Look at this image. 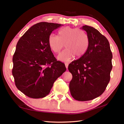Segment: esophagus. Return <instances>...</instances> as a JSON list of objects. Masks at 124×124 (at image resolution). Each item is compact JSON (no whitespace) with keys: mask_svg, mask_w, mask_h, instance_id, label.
Segmentation results:
<instances>
[{"mask_svg":"<svg viewBox=\"0 0 124 124\" xmlns=\"http://www.w3.org/2000/svg\"><path fill=\"white\" fill-rule=\"evenodd\" d=\"M65 66H66L67 69L68 68V63H65Z\"/></svg>","mask_w":124,"mask_h":124,"instance_id":"1","label":"esophagus"}]
</instances>
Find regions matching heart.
<instances>
[{
  "label": "heart",
  "mask_w": 124,
  "mask_h": 124,
  "mask_svg": "<svg viewBox=\"0 0 124 124\" xmlns=\"http://www.w3.org/2000/svg\"><path fill=\"white\" fill-rule=\"evenodd\" d=\"M65 45L66 49L58 54V60L68 62L75 56L81 57L86 51L89 38L86 33L81 29L65 27L58 31V37L51 34L48 38V45L54 53L58 54Z\"/></svg>",
  "instance_id": "1"
}]
</instances>
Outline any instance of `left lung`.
<instances>
[{
  "label": "left lung",
  "instance_id": "1",
  "mask_svg": "<svg viewBox=\"0 0 124 124\" xmlns=\"http://www.w3.org/2000/svg\"><path fill=\"white\" fill-rule=\"evenodd\" d=\"M81 29L87 33L89 46L83 56L69 64L73 76L70 89L75 100L86 101L99 97L106 90L110 81L113 55L108 40L99 31L86 25Z\"/></svg>",
  "mask_w": 124,
  "mask_h": 124
}]
</instances>
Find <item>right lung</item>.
Returning a JSON list of instances; mask_svg holds the SVG:
<instances>
[{"label": "right lung", "instance_id": "obj_1", "mask_svg": "<svg viewBox=\"0 0 124 124\" xmlns=\"http://www.w3.org/2000/svg\"><path fill=\"white\" fill-rule=\"evenodd\" d=\"M61 25L38 23L17 42L12 73L17 88L29 97L47 96L56 80L66 70L64 64L56 60L48 45L49 35Z\"/></svg>", "mask_w": 124, "mask_h": 124}]
</instances>
